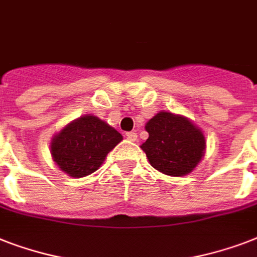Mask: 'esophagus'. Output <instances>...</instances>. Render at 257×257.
<instances>
[{
  "instance_id": "obj_1",
  "label": "esophagus",
  "mask_w": 257,
  "mask_h": 257,
  "mask_svg": "<svg viewBox=\"0 0 257 257\" xmlns=\"http://www.w3.org/2000/svg\"><path fill=\"white\" fill-rule=\"evenodd\" d=\"M126 139L129 141H136L137 140V133L136 132H128L126 133Z\"/></svg>"
}]
</instances>
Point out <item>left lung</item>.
Wrapping results in <instances>:
<instances>
[{"mask_svg":"<svg viewBox=\"0 0 257 257\" xmlns=\"http://www.w3.org/2000/svg\"><path fill=\"white\" fill-rule=\"evenodd\" d=\"M149 133L141 149L153 168L168 176L191 173L205 152V137L187 117L160 112L145 125Z\"/></svg>","mask_w":257,"mask_h":257,"instance_id":"8db88e82","label":"left lung"}]
</instances>
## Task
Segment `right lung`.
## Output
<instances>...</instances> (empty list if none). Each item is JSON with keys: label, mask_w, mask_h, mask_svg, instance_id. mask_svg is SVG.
<instances>
[{"label": "right lung", "mask_w": 257, "mask_h": 257, "mask_svg": "<svg viewBox=\"0 0 257 257\" xmlns=\"http://www.w3.org/2000/svg\"><path fill=\"white\" fill-rule=\"evenodd\" d=\"M122 136L105 121L86 114L72 121L52 139L53 161L72 177H84L100 168Z\"/></svg>", "instance_id": "right-lung-1"}]
</instances>
